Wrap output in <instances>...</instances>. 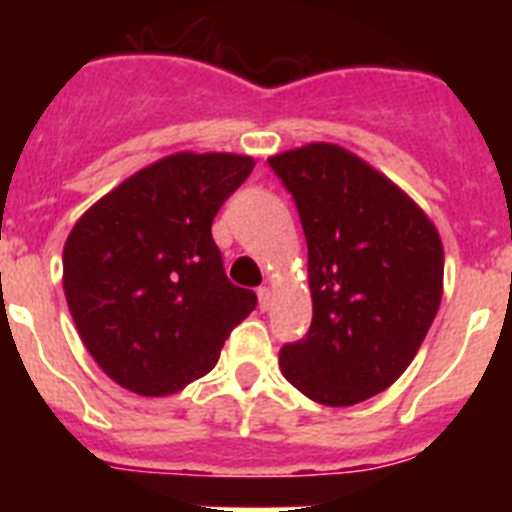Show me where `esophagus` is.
Wrapping results in <instances>:
<instances>
[{
  "label": "esophagus",
  "instance_id": "esophagus-1",
  "mask_svg": "<svg viewBox=\"0 0 512 512\" xmlns=\"http://www.w3.org/2000/svg\"><path fill=\"white\" fill-rule=\"evenodd\" d=\"M256 295H259V307H261V310H266V307H269V302H271V289L269 287H259V292H256Z\"/></svg>",
  "mask_w": 512,
  "mask_h": 512
}]
</instances>
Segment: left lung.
Segmentation results:
<instances>
[{
    "instance_id": "8db88e82",
    "label": "left lung",
    "mask_w": 512,
    "mask_h": 512,
    "mask_svg": "<svg viewBox=\"0 0 512 512\" xmlns=\"http://www.w3.org/2000/svg\"><path fill=\"white\" fill-rule=\"evenodd\" d=\"M307 241L312 323L279 366L302 395L346 408L379 395L418 354L443 289L425 212L354 153L312 143L269 158Z\"/></svg>"
}]
</instances>
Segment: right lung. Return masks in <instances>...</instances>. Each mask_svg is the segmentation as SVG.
I'll list each match as a JSON object with an SVG mask.
<instances>
[{"label": "right lung", "mask_w": 512, "mask_h": 512, "mask_svg": "<svg viewBox=\"0 0 512 512\" xmlns=\"http://www.w3.org/2000/svg\"><path fill=\"white\" fill-rule=\"evenodd\" d=\"M253 171L233 153H176L89 207L63 248V292L107 377L146 397L174 395L217 364L256 307L235 287L212 220Z\"/></svg>", "instance_id": "1"}]
</instances>
